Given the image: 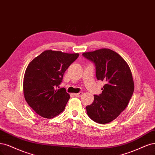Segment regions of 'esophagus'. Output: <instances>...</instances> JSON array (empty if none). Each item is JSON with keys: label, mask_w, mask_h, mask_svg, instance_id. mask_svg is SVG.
<instances>
[{"label": "esophagus", "mask_w": 155, "mask_h": 155, "mask_svg": "<svg viewBox=\"0 0 155 155\" xmlns=\"http://www.w3.org/2000/svg\"><path fill=\"white\" fill-rule=\"evenodd\" d=\"M83 95V92H79V93H78V94H74V95L76 96V97H81V96Z\"/></svg>", "instance_id": "esophagus-1"}]
</instances>
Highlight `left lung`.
<instances>
[{"label":"left lung","instance_id":"left-lung-1","mask_svg":"<svg viewBox=\"0 0 155 155\" xmlns=\"http://www.w3.org/2000/svg\"><path fill=\"white\" fill-rule=\"evenodd\" d=\"M95 63L96 78L106 84L99 95H94L87 112L92 120L106 124L115 119L128 104L134 91V82L129 65L118 53L109 49H100L83 53Z\"/></svg>","mask_w":155,"mask_h":155}]
</instances>
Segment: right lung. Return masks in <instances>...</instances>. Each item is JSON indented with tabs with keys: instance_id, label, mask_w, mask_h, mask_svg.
I'll return each instance as SVG.
<instances>
[{
	"instance_id": "1",
	"label": "right lung",
	"mask_w": 155,
	"mask_h": 155,
	"mask_svg": "<svg viewBox=\"0 0 155 155\" xmlns=\"http://www.w3.org/2000/svg\"><path fill=\"white\" fill-rule=\"evenodd\" d=\"M78 56V53L47 50L29 63L24 77V95L37 114L52 119L65 110L70 95L65 88L57 87L64 73Z\"/></svg>"
}]
</instances>
